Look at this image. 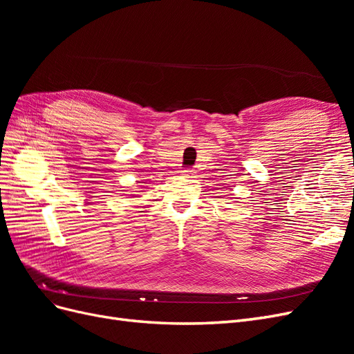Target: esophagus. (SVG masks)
<instances>
[{
  "instance_id": "1",
  "label": "esophagus",
  "mask_w": 354,
  "mask_h": 354,
  "mask_svg": "<svg viewBox=\"0 0 354 354\" xmlns=\"http://www.w3.org/2000/svg\"><path fill=\"white\" fill-rule=\"evenodd\" d=\"M183 176L194 178V177H196V171L194 168H186V169H183Z\"/></svg>"
}]
</instances>
